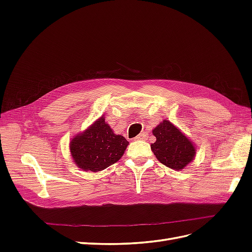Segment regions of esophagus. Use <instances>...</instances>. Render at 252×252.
<instances>
[{
  "label": "esophagus",
  "instance_id": "obj_1",
  "mask_svg": "<svg viewBox=\"0 0 252 252\" xmlns=\"http://www.w3.org/2000/svg\"><path fill=\"white\" fill-rule=\"evenodd\" d=\"M147 136H148V134H147L146 132H142V133H140L138 136H136L135 140H144V139H146Z\"/></svg>",
  "mask_w": 252,
  "mask_h": 252
}]
</instances>
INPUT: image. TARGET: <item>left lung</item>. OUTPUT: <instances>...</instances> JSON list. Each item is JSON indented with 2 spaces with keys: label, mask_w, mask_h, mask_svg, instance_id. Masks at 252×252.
Returning a JSON list of instances; mask_svg holds the SVG:
<instances>
[{
  "label": "left lung",
  "mask_w": 252,
  "mask_h": 252,
  "mask_svg": "<svg viewBox=\"0 0 252 252\" xmlns=\"http://www.w3.org/2000/svg\"><path fill=\"white\" fill-rule=\"evenodd\" d=\"M152 133L157 141L151 145V150L165 166L180 170L193 159L195 147L192 142L169 121H163V123L154 129Z\"/></svg>",
  "instance_id": "8db88e82"
}]
</instances>
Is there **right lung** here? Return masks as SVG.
Wrapping results in <instances>:
<instances>
[{
	"instance_id": "right-lung-1",
	"label": "right lung",
	"mask_w": 252,
	"mask_h": 252,
	"mask_svg": "<svg viewBox=\"0 0 252 252\" xmlns=\"http://www.w3.org/2000/svg\"><path fill=\"white\" fill-rule=\"evenodd\" d=\"M128 144L124 136L113 133L102 117L85 132L73 138L70 152L78 167L95 172L118 162Z\"/></svg>"
}]
</instances>
